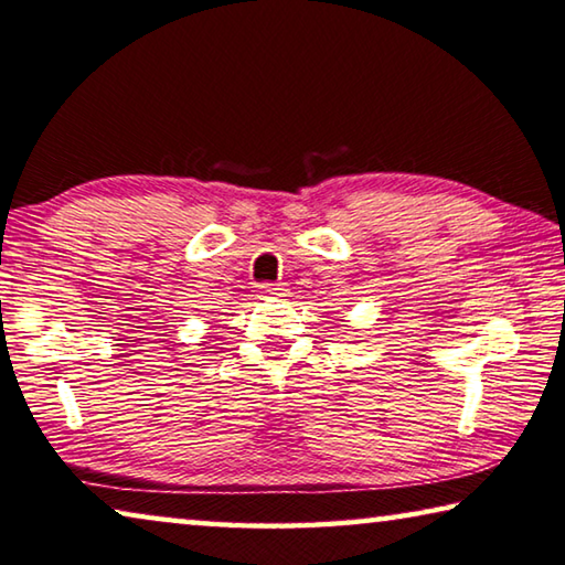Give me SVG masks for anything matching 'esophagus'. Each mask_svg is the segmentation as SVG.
<instances>
[{"instance_id": "1", "label": "esophagus", "mask_w": 565, "mask_h": 565, "mask_svg": "<svg viewBox=\"0 0 565 565\" xmlns=\"http://www.w3.org/2000/svg\"><path fill=\"white\" fill-rule=\"evenodd\" d=\"M258 289H262L264 297H281V294H284V286L281 284H271V281L262 284V286H258Z\"/></svg>"}]
</instances>
